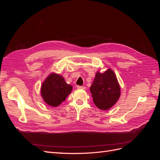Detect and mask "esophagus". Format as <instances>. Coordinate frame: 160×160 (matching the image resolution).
Listing matches in <instances>:
<instances>
[{
	"instance_id": "obj_1",
	"label": "esophagus",
	"mask_w": 160,
	"mask_h": 160,
	"mask_svg": "<svg viewBox=\"0 0 160 160\" xmlns=\"http://www.w3.org/2000/svg\"><path fill=\"white\" fill-rule=\"evenodd\" d=\"M77 88L78 89H85V87L84 86H80V85H77Z\"/></svg>"
}]
</instances>
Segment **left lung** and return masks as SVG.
Wrapping results in <instances>:
<instances>
[{"label": "left lung", "mask_w": 160, "mask_h": 160, "mask_svg": "<svg viewBox=\"0 0 160 160\" xmlns=\"http://www.w3.org/2000/svg\"><path fill=\"white\" fill-rule=\"evenodd\" d=\"M90 91L97 107L102 110L110 109L120 96V87L113 71L109 69L103 73L97 72Z\"/></svg>", "instance_id": "8db88e82"}]
</instances>
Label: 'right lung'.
<instances>
[{
	"instance_id": "obj_1",
	"label": "right lung",
	"mask_w": 160,
	"mask_h": 160,
	"mask_svg": "<svg viewBox=\"0 0 160 160\" xmlns=\"http://www.w3.org/2000/svg\"><path fill=\"white\" fill-rule=\"evenodd\" d=\"M72 86L67 84L62 76L52 73L41 86V95L45 102L52 107H57L72 91Z\"/></svg>"
}]
</instances>
